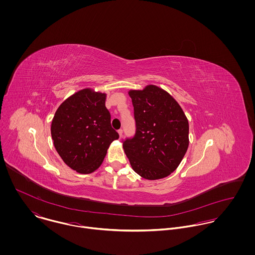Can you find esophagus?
Listing matches in <instances>:
<instances>
[{
	"instance_id": "obj_1",
	"label": "esophagus",
	"mask_w": 255,
	"mask_h": 255,
	"mask_svg": "<svg viewBox=\"0 0 255 255\" xmlns=\"http://www.w3.org/2000/svg\"><path fill=\"white\" fill-rule=\"evenodd\" d=\"M118 132H119V135H120V137H122V135H123V129H122V128H120V129L118 130Z\"/></svg>"
}]
</instances>
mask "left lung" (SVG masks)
I'll use <instances>...</instances> for the list:
<instances>
[{
  "label": "left lung",
  "instance_id": "8db88e82",
  "mask_svg": "<svg viewBox=\"0 0 255 255\" xmlns=\"http://www.w3.org/2000/svg\"><path fill=\"white\" fill-rule=\"evenodd\" d=\"M135 120V133L123 140L133 171L146 180L168 177L188 147V121L178 102L165 90L147 85L128 92Z\"/></svg>",
  "mask_w": 255,
  "mask_h": 255
}]
</instances>
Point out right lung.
Returning a JSON list of instances; mask_svg holds the SVG:
<instances>
[{"label":"right lung","instance_id":"add662e5","mask_svg":"<svg viewBox=\"0 0 255 255\" xmlns=\"http://www.w3.org/2000/svg\"><path fill=\"white\" fill-rule=\"evenodd\" d=\"M106 94L83 89L58 108L51 126L54 146L63 161L80 174L102 164L110 144L119 138L105 106Z\"/></svg>","mask_w":255,"mask_h":255}]
</instances>
